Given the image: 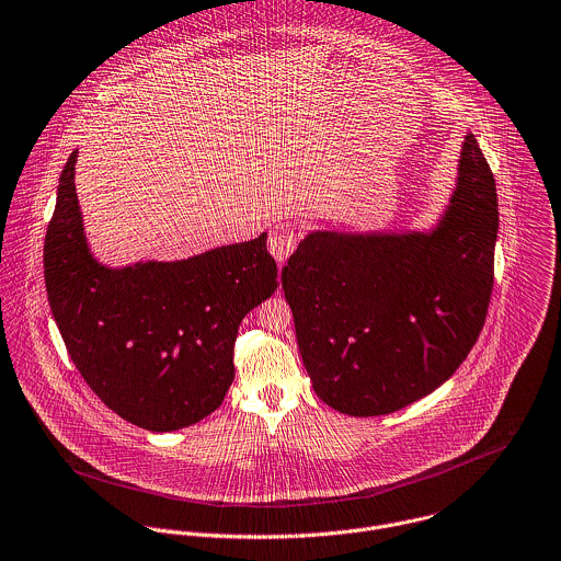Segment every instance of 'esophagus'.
I'll use <instances>...</instances> for the list:
<instances>
[{
    "label": "esophagus",
    "instance_id": "1",
    "mask_svg": "<svg viewBox=\"0 0 561 561\" xmlns=\"http://www.w3.org/2000/svg\"><path fill=\"white\" fill-rule=\"evenodd\" d=\"M297 242H299V236H297L295 225L282 222V225H275V227L271 229V236H268V251H271V255H273L279 264H284V262L290 257V253L295 251Z\"/></svg>",
    "mask_w": 561,
    "mask_h": 561
}]
</instances>
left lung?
I'll use <instances>...</instances> for the list:
<instances>
[{"instance_id": "8db88e82", "label": "left lung", "mask_w": 561, "mask_h": 561, "mask_svg": "<svg viewBox=\"0 0 561 561\" xmlns=\"http://www.w3.org/2000/svg\"><path fill=\"white\" fill-rule=\"evenodd\" d=\"M496 236V183L470 130L431 227L310 231L282 286L319 400L374 417L439 389L485 323Z\"/></svg>"}]
</instances>
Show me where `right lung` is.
<instances>
[{"label": "right lung", "mask_w": 561, "mask_h": 561, "mask_svg": "<svg viewBox=\"0 0 561 561\" xmlns=\"http://www.w3.org/2000/svg\"><path fill=\"white\" fill-rule=\"evenodd\" d=\"M73 150L60 172L43 268L51 317L93 393L122 420L172 433L214 413L233 382L242 319L268 299L266 233L172 262L108 266L84 233Z\"/></svg>", "instance_id": "1"}]
</instances>
